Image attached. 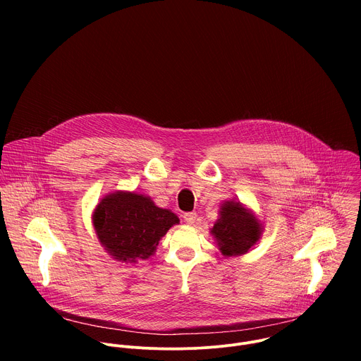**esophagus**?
<instances>
[{"mask_svg":"<svg viewBox=\"0 0 361 361\" xmlns=\"http://www.w3.org/2000/svg\"><path fill=\"white\" fill-rule=\"evenodd\" d=\"M183 219H184V221H185L187 224H194V223H195V219H197V213H194V212L185 213V214L183 216Z\"/></svg>","mask_w":361,"mask_h":361,"instance_id":"obj_1","label":"esophagus"}]
</instances>
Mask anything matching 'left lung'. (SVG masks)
I'll list each match as a JSON object with an SVG mask.
<instances>
[{
  "label": "left lung",
  "instance_id": "left-lung-1",
  "mask_svg": "<svg viewBox=\"0 0 361 361\" xmlns=\"http://www.w3.org/2000/svg\"><path fill=\"white\" fill-rule=\"evenodd\" d=\"M220 214L212 233L224 255L244 254L260 238V223L238 201L224 202Z\"/></svg>",
  "mask_w": 361,
  "mask_h": 361
}]
</instances>
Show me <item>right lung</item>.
<instances>
[{"mask_svg": "<svg viewBox=\"0 0 361 361\" xmlns=\"http://www.w3.org/2000/svg\"><path fill=\"white\" fill-rule=\"evenodd\" d=\"M178 217L148 197L117 191L102 198L92 216L99 243L120 262L145 260Z\"/></svg>", "mask_w": 361, "mask_h": 361, "instance_id": "obj_1", "label": "right lung"}]
</instances>
